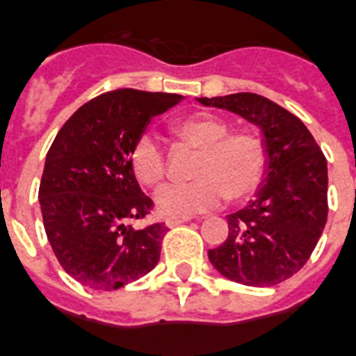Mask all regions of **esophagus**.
<instances>
[{"mask_svg": "<svg viewBox=\"0 0 356 356\" xmlns=\"http://www.w3.org/2000/svg\"><path fill=\"white\" fill-rule=\"evenodd\" d=\"M191 218H180V216H170V218L165 219V225L167 227H176V225H181V223H186V221H189Z\"/></svg>", "mask_w": 356, "mask_h": 356, "instance_id": "1", "label": "esophagus"}]
</instances>
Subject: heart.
<instances>
[{"instance_id": "b5f03b06", "label": "heart", "mask_w": 356, "mask_h": 356, "mask_svg": "<svg viewBox=\"0 0 356 356\" xmlns=\"http://www.w3.org/2000/svg\"><path fill=\"white\" fill-rule=\"evenodd\" d=\"M229 124L212 114H191L170 125L178 144L197 149L191 165L195 180L168 186L157 195L163 213L191 216L218 208L223 200L250 199L266 178L268 148L253 131H229ZM129 165L144 188H161L167 180V159L149 135L138 137L129 152Z\"/></svg>"}]
</instances>
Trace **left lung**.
I'll use <instances>...</instances> for the list:
<instances>
[{"instance_id": "1", "label": "left lung", "mask_w": 356, "mask_h": 356, "mask_svg": "<svg viewBox=\"0 0 356 356\" xmlns=\"http://www.w3.org/2000/svg\"><path fill=\"white\" fill-rule=\"evenodd\" d=\"M199 101L259 125L270 157L257 200L227 218L229 236L208 251L210 263L242 285H277L308 263L325 229L327 157L295 114L263 95L232 93Z\"/></svg>"}]
</instances>
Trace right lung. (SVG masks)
<instances>
[{"mask_svg": "<svg viewBox=\"0 0 356 356\" xmlns=\"http://www.w3.org/2000/svg\"><path fill=\"white\" fill-rule=\"evenodd\" d=\"M181 95L114 90L88 101L50 146L39 186L42 223L56 259L86 287L114 291L159 263L167 227L144 219L154 200L140 191L129 165L133 143L152 116Z\"/></svg>", "mask_w": 356, "mask_h": 356, "instance_id": "add662e5", "label": "right lung"}]
</instances>
